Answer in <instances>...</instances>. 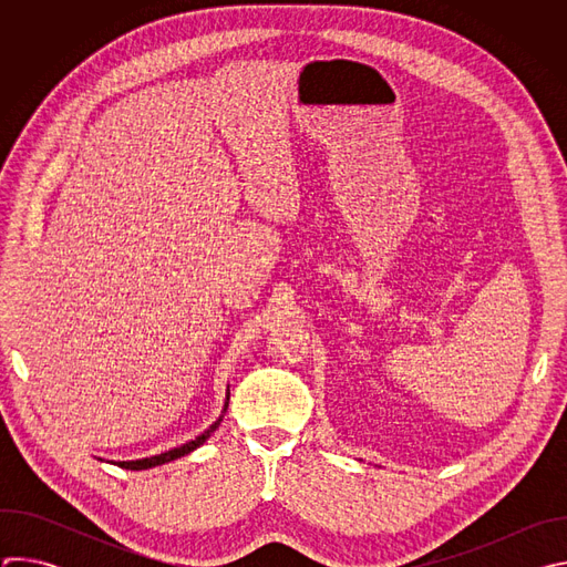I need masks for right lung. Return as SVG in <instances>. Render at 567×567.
Returning a JSON list of instances; mask_svg holds the SVG:
<instances>
[{"label":"right lung","mask_w":567,"mask_h":567,"mask_svg":"<svg viewBox=\"0 0 567 567\" xmlns=\"http://www.w3.org/2000/svg\"><path fill=\"white\" fill-rule=\"evenodd\" d=\"M228 396H230V392L226 390V401H224V411H221V415H219V420H215L202 435H197L195 440H190V442H186V444H182V446H177V449H171V451H166V453H158V455H152V457H141V460H123V462H114V464H118L121 468H130V471H143V468H152V466H161V464H166V462H173V460H177V457H184V455H188V453H193L195 449H199L215 431H217V426H219V422H221V417H224V413H226V409H228ZM101 460V457H99Z\"/></svg>","instance_id":"1"}]
</instances>
